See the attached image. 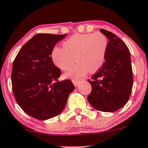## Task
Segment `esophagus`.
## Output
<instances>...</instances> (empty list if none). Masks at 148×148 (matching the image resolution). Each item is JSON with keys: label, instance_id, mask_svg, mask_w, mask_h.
<instances>
[{"label": "esophagus", "instance_id": "1", "mask_svg": "<svg viewBox=\"0 0 148 148\" xmlns=\"http://www.w3.org/2000/svg\"><path fill=\"white\" fill-rule=\"evenodd\" d=\"M72 83H73V84L74 85V86L77 87L78 85H79L80 82L79 81H77V80H72Z\"/></svg>", "mask_w": 148, "mask_h": 148}]
</instances>
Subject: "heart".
Listing matches in <instances>:
<instances>
[{
	"label": "heart",
	"instance_id": "obj_1",
	"mask_svg": "<svg viewBox=\"0 0 148 148\" xmlns=\"http://www.w3.org/2000/svg\"><path fill=\"white\" fill-rule=\"evenodd\" d=\"M63 47L55 46L51 50L53 63L62 70H67L78 62L77 65L65 74V78L77 80L88 71L99 70L106 60L108 47L106 36L99 32L75 34L63 43Z\"/></svg>",
	"mask_w": 148,
	"mask_h": 148
}]
</instances>
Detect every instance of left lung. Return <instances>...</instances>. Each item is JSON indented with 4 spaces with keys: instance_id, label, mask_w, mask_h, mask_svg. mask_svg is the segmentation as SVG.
Wrapping results in <instances>:
<instances>
[{
    "instance_id": "8db88e82",
    "label": "left lung",
    "mask_w": 148,
    "mask_h": 148,
    "mask_svg": "<svg viewBox=\"0 0 148 148\" xmlns=\"http://www.w3.org/2000/svg\"><path fill=\"white\" fill-rule=\"evenodd\" d=\"M109 39L106 60L102 67L88 80L92 92L88 97L96 110L112 112L123 107L129 100L133 85L130 52L114 34L101 29Z\"/></svg>"
}]
</instances>
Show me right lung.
I'll use <instances>...</instances> for the list:
<instances>
[{
	"label": "right lung",
	"mask_w": 148,
	"mask_h": 148,
	"mask_svg": "<svg viewBox=\"0 0 148 148\" xmlns=\"http://www.w3.org/2000/svg\"><path fill=\"white\" fill-rule=\"evenodd\" d=\"M66 35L38 34L14 60L11 79L16 101L25 112L38 120L61 113L75 88L70 80L58 81L61 71L51 57L53 47Z\"/></svg>",
	"instance_id": "obj_1"
}]
</instances>
